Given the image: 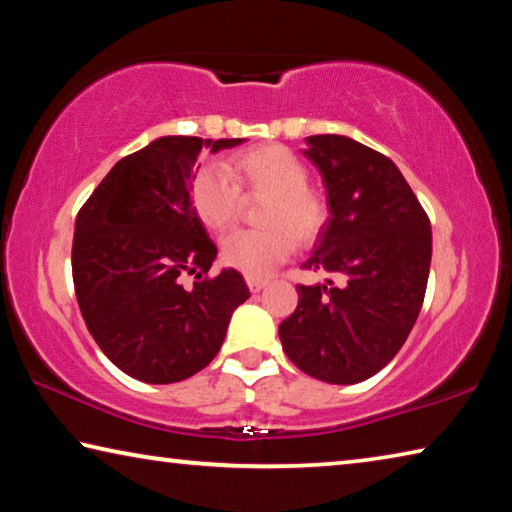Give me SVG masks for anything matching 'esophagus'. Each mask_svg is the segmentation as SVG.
I'll list each match as a JSON object with an SVG mask.
<instances>
[{"label":"esophagus","instance_id":"esophagus-1","mask_svg":"<svg viewBox=\"0 0 512 512\" xmlns=\"http://www.w3.org/2000/svg\"><path fill=\"white\" fill-rule=\"evenodd\" d=\"M246 284H248L250 291L257 293V291H262V289L266 287L268 280H266V277H253V275H248V277H246Z\"/></svg>","mask_w":512,"mask_h":512}]
</instances>
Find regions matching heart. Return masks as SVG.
I'll return each instance as SVG.
<instances>
[{"label":"heart","instance_id":"b5f03b06","mask_svg":"<svg viewBox=\"0 0 512 512\" xmlns=\"http://www.w3.org/2000/svg\"><path fill=\"white\" fill-rule=\"evenodd\" d=\"M309 171L287 146L266 144L232 155L225 164H205L189 187V203L207 230L223 232L239 212L241 194L264 196L259 223L266 228L230 232L221 259L246 275H266L291 257L298 239L314 241L327 219L325 201L307 187Z\"/></svg>","mask_w":512,"mask_h":512}]
</instances>
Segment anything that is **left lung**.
I'll use <instances>...</instances> for the list:
<instances>
[{
  "label": "left lung",
  "instance_id": "obj_1",
  "mask_svg": "<svg viewBox=\"0 0 512 512\" xmlns=\"http://www.w3.org/2000/svg\"><path fill=\"white\" fill-rule=\"evenodd\" d=\"M302 153L323 176L329 207L302 266L339 273L343 284H298V307L280 323V341L309 377L357 384L400 352L418 320L431 223L395 162L370 146L311 135Z\"/></svg>",
  "mask_w": 512,
  "mask_h": 512
}]
</instances>
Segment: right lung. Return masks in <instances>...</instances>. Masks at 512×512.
Instances as JSON below:
<instances>
[{
    "label": "right lung",
    "instance_id": "right-lung-1",
    "mask_svg": "<svg viewBox=\"0 0 512 512\" xmlns=\"http://www.w3.org/2000/svg\"><path fill=\"white\" fill-rule=\"evenodd\" d=\"M241 142L158 137L121 158L76 216L72 277L85 325L119 370L146 384L203 370L250 298L235 268L207 277L216 246L189 203L198 153ZM185 274L202 282L185 290Z\"/></svg>",
    "mask_w": 512,
    "mask_h": 512
}]
</instances>
